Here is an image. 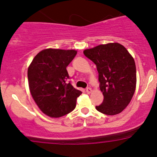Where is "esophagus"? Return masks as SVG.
I'll list each match as a JSON object with an SVG mask.
<instances>
[{
    "mask_svg": "<svg viewBox=\"0 0 157 157\" xmlns=\"http://www.w3.org/2000/svg\"><path fill=\"white\" fill-rule=\"evenodd\" d=\"M86 91L87 94H90V93L92 92V88H90V87H87V88L86 89Z\"/></svg>",
    "mask_w": 157,
    "mask_h": 157,
    "instance_id": "obj_1",
    "label": "esophagus"
}]
</instances>
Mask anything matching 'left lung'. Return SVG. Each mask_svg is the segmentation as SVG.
I'll use <instances>...</instances> for the list:
<instances>
[{
	"mask_svg": "<svg viewBox=\"0 0 157 157\" xmlns=\"http://www.w3.org/2000/svg\"><path fill=\"white\" fill-rule=\"evenodd\" d=\"M97 66L100 89L104 96L98 112L114 116L130 104L136 89L135 62L125 47L120 43L99 45L83 51Z\"/></svg>",
	"mask_w": 157,
	"mask_h": 157,
	"instance_id": "left-lung-1",
	"label": "left lung"
}]
</instances>
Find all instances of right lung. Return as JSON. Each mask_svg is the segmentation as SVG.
I'll use <instances>...</instances> for the list:
<instances>
[{
  "mask_svg": "<svg viewBox=\"0 0 157 157\" xmlns=\"http://www.w3.org/2000/svg\"><path fill=\"white\" fill-rule=\"evenodd\" d=\"M74 49L45 48L34 56L27 70L30 92L40 110L46 116L59 118L76 106L82 92L70 82L66 67L74 59Z\"/></svg>",
  "mask_w": 157,
  "mask_h": 157,
  "instance_id": "1",
  "label": "right lung"
}]
</instances>
